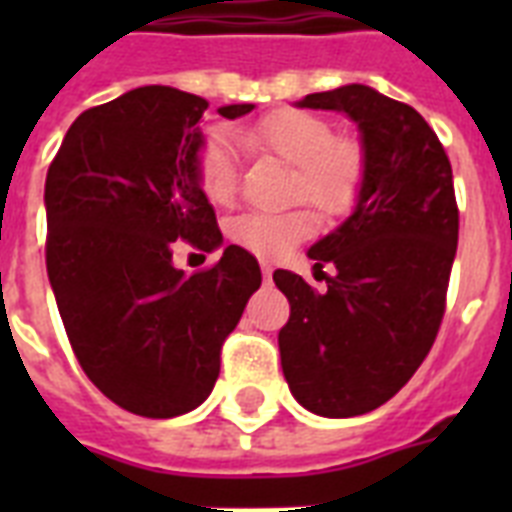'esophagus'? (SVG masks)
<instances>
[{"label":"esophagus","mask_w":512,"mask_h":512,"mask_svg":"<svg viewBox=\"0 0 512 512\" xmlns=\"http://www.w3.org/2000/svg\"><path fill=\"white\" fill-rule=\"evenodd\" d=\"M260 268H263L265 281H271V276H273V265H271V263H260Z\"/></svg>","instance_id":"esophagus-1"}]
</instances>
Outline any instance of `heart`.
<instances>
[{
	"label": "heart",
	"instance_id": "heart-1",
	"mask_svg": "<svg viewBox=\"0 0 512 512\" xmlns=\"http://www.w3.org/2000/svg\"><path fill=\"white\" fill-rule=\"evenodd\" d=\"M249 148L279 156L295 167L292 196L308 199L327 217L353 212L366 183V154L353 138H337L332 124L300 108H279L239 130ZM196 180L215 204H228L239 185L236 140L228 130L209 132L196 156ZM316 231V215L297 207L287 212H244L228 223V239L263 260L287 255Z\"/></svg>",
	"mask_w": 512,
	"mask_h": 512
}]
</instances>
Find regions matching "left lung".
I'll use <instances>...</instances> for the list:
<instances>
[{"label":"left lung","instance_id":"8db88e82","mask_svg":"<svg viewBox=\"0 0 512 512\" xmlns=\"http://www.w3.org/2000/svg\"><path fill=\"white\" fill-rule=\"evenodd\" d=\"M297 106L356 122L366 183L345 223L308 249L324 292L292 271L273 273L289 300L281 369L308 412L356 417L396 396L438 335L460 233L452 164L412 106L366 84L313 92Z\"/></svg>","mask_w":512,"mask_h":512}]
</instances>
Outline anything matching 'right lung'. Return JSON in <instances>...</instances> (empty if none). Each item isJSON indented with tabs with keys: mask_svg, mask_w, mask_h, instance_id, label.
I'll return each instance as SVG.
<instances>
[{
	"mask_svg": "<svg viewBox=\"0 0 512 512\" xmlns=\"http://www.w3.org/2000/svg\"><path fill=\"white\" fill-rule=\"evenodd\" d=\"M207 100L148 84L76 116L44 183L47 276L84 374L114 404L167 420L215 388L220 348L260 287L247 249L207 271L172 265V241L223 244L196 180ZM252 103L217 108L239 119Z\"/></svg>",
	"mask_w": 512,
	"mask_h": 512,
	"instance_id": "right-lung-1",
	"label": "right lung"
}]
</instances>
